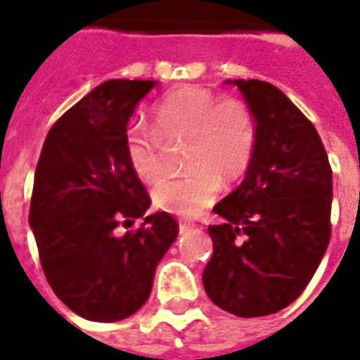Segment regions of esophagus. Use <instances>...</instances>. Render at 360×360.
Returning <instances> with one entry per match:
<instances>
[{
	"label": "esophagus",
	"mask_w": 360,
	"mask_h": 360,
	"mask_svg": "<svg viewBox=\"0 0 360 360\" xmlns=\"http://www.w3.org/2000/svg\"><path fill=\"white\" fill-rule=\"evenodd\" d=\"M193 227H196V224H193V221H187V219H179V231H181V233H187L188 229H193Z\"/></svg>",
	"instance_id": "obj_1"
}]
</instances>
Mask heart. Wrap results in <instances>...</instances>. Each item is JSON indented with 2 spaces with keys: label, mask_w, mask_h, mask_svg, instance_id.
Masks as SVG:
<instances>
[{
  "label": "heart",
  "mask_w": 360,
  "mask_h": 360,
  "mask_svg": "<svg viewBox=\"0 0 360 360\" xmlns=\"http://www.w3.org/2000/svg\"><path fill=\"white\" fill-rule=\"evenodd\" d=\"M152 127L134 123L125 133V156L144 183L165 175L164 142L187 141L181 177L158 183L152 191L156 208L181 218L208 208L224 183L241 181L252 165L258 146L255 111L243 98H218L212 90L183 84L165 92L150 108Z\"/></svg>",
  "instance_id": "heart-1"
}]
</instances>
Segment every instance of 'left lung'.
<instances>
[{"label":"left lung","mask_w":360,"mask_h":360,"mask_svg":"<svg viewBox=\"0 0 360 360\" xmlns=\"http://www.w3.org/2000/svg\"><path fill=\"white\" fill-rule=\"evenodd\" d=\"M258 123V146L239 187L214 206L206 293L235 316H268L309 285L332 237V167L316 129L279 89L235 81Z\"/></svg>","instance_id":"8db88e82"}]
</instances>
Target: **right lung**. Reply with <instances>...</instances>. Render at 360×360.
I'll use <instances>...</instances> for the list:
<instances>
[{"instance_id": "obj_1", "label": "right lung", "mask_w": 360, "mask_h": 360, "mask_svg": "<svg viewBox=\"0 0 360 360\" xmlns=\"http://www.w3.org/2000/svg\"><path fill=\"white\" fill-rule=\"evenodd\" d=\"M154 81H108L53 123L36 165L30 226L48 283L79 316L119 322L146 302L179 233L127 162L129 117Z\"/></svg>"}]
</instances>
